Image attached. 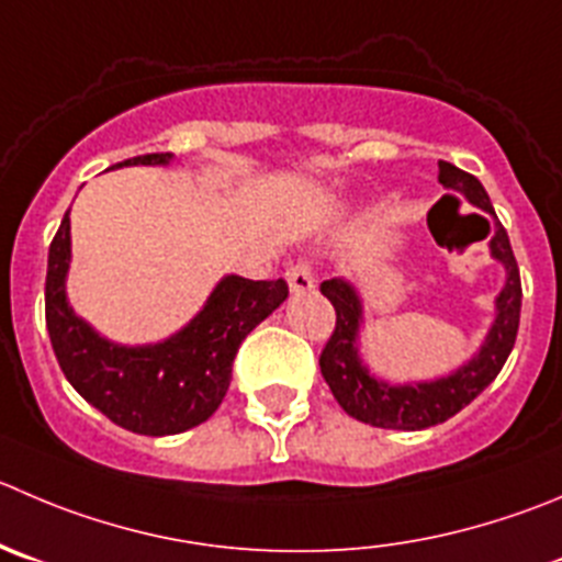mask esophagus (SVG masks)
Listing matches in <instances>:
<instances>
[{
	"label": "esophagus",
	"instance_id": "34e87169",
	"mask_svg": "<svg viewBox=\"0 0 562 562\" xmlns=\"http://www.w3.org/2000/svg\"><path fill=\"white\" fill-rule=\"evenodd\" d=\"M286 281H290V290L295 292V295L312 292L314 290L312 265H308V261H295V265H290V270H286Z\"/></svg>",
	"mask_w": 562,
	"mask_h": 562
}]
</instances>
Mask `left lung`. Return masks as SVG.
I'll return each instance as SVG.
<instances>
[{
    "instance_id": "8db88e82",
    "label": "left lung",
    "mask_w": 562,
    "mask_h": 562,
    "mask_svg": "<svg viewBox=\"0 0 562 562\" xmlns=\"http://www.w3.org/2000/svg\"><path fill=\"white\" fill-rule=\"evenodd\" d=\"M438 181L496 217L488 192L472 173L456 168L452 162H438ZM491 256L505 265L507 281L505 290L496 297V319L485 336V345L456 375L432 383H416V386H389L367 372L356 347L358 323H361V303H358L356 290L341 278H330L319 284V292L328 297L336 312L334 334L319 352V372L345 414L364 425L386 427V430H425L467 408L499 375L516 345L518 317H521V278H518L510 239L499 221L494 223V234H491Z\"/></svg>"
}]
</instances>
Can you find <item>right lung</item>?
Instances as JSON below:
<instances>
[{
	"label": "right lung",
	"mask_w": 562,
	"mask_h": 562,
	"mask_svg": "<svg viewBox=\"0 0 562 562\" xmlns=\"http://www.w3.org/2000/svg\"><path fill=\"white\" fill-rule=\"evenodd\" d=\"M170 154H143L124 165H165ZM71 259L68 212L49 245L46 328L63 375L115 425L140 436H173L210 419L232 383V364L245 336L290 295L284 278H223L184 330L168 341L121 347L101 339L66 301Z\"/></svg>",
	"instance_id": "add662e5"
}]
</instances>
